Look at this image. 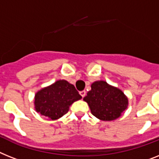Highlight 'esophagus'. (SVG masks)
<instances>
[{"label":"esophagus","mask_w":159,"mask_h":159,"mask_svg":"<svg viewBox=\"0 0 159 159\" xmlns=\"http://www.w3.org/2000/svg\"><path fill=\"white\" fill-rule=\"evenodd\" d=\"M80 94L82 98H84L85 95H86V92H85L84 90V91H81V92H80Z\"/></svg>","instance_id":"esophagus-1"}]
</instances>
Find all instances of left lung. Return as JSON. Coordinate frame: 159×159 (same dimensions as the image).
<instances>
[{
    "label": "left lung",
    "mask_w": 159,
    "mask_h": 159,
    "mask_svg": "<svg viewBox=\"0 0 159 159\" xmlns=\"http://www.w3.org/2000/svg\"><path fill=\"white\" fill-rule=\"evenodd\" d=\"M84 101L88 103L92 114L102 121L118 119L128 106V99L123 91L104 80L93 83Z\"/></svg>",
    "instance_id": "1"
}]
</instances>
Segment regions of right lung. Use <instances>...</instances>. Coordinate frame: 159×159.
I'll return each mask as SVG.
<instances>
[{"mask_svg": "<svg viewBox=\"0 0 159 159\" xmlns=\"http://www.w3.org/2000/svg\"><path fill=\"white\" fill-rule=\"evenodd\" d=\"M81 98L74 85L65 80H59L35 94L34 106L36 112L42 116L57 120L68 112L75 102Z\"/></svg>", "mask_w": 159, "mask_h": 159, "instance_id": "right-lung-1", "label": "right lung"}]
</instances>
